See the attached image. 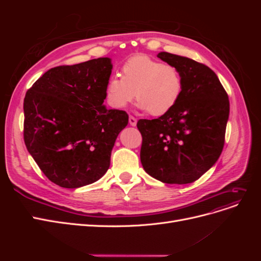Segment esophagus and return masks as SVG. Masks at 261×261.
<instances>
[{"mask_svg": "<svg viewBox=\"0 0 261 261\" xmlns=\"http://www.w3.org/2000/svg\"><path fill=\"white\" fill-rule=\"evenodd\" d=\"M128 121H129V124L132 125V126H136V124H137V120L134 116H132V115H129V117H128Z\"/></svg>", "mask_w": 261, "mask_h": 261, "instance_id": "1", "label": "esophagus"}]
</instances>
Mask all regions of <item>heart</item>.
I'll return each mask as SVG.
<instances>
[{
    "mask_svg": "<svg viewBox=\"0 0 261 261\" xmlns=\"http://www.w3.org/2000/svg\"><path fill=\"white\" fill-rule=\"evenodd\" d=\"M121 72L122 77L112 76L106 86L107 101L114 109L126 107L136 96L139 109L161 116L173 110L183 94L180 70L148 55L129 58L122 65Z\"/></svg>",
    "mask_w": 261,
    "mask_h": 261,
    "instance_id": "obj_1",
    "label": "heart"
}]
</instances>
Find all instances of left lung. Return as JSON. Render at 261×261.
<instances>
[{"label": "left lung", "instance_id": "left-lung-1", "mask_svg": "<svg viewBox=\"0 0 261 261\" xmlns=\"http://www.w3.org/2000/svg\"><path fill=\"white\" fill-rule=\"evenodd\" d=\"M156 57L180 70L184 90L169 113L137 122L143 136L140 161L150 176L163 183H193L222 152L230 102L208 66L168 52Z\"/></svg>", "mask_w": 261, "mask_h": 261}]
</instances>
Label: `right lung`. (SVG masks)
I'll use <instances>...</instances> for the list:
<instances>
[{"instance_id": "obj_1", "label": "right lung", "mask_w": 261, "mask_h": 261, "mask_svg": "<svg viewBox=\"0 0 261 261\" xmlns=\"http://www.w3.org/2000/svg\"><path fill=\"white\" fill-rule=\"evenodd\" d=\"M111 59L99 58L45 72L23 99V140L38 167L64 188L89 185L106 174L128 115L103 102Z\"/></svg>"}]
</instances>
